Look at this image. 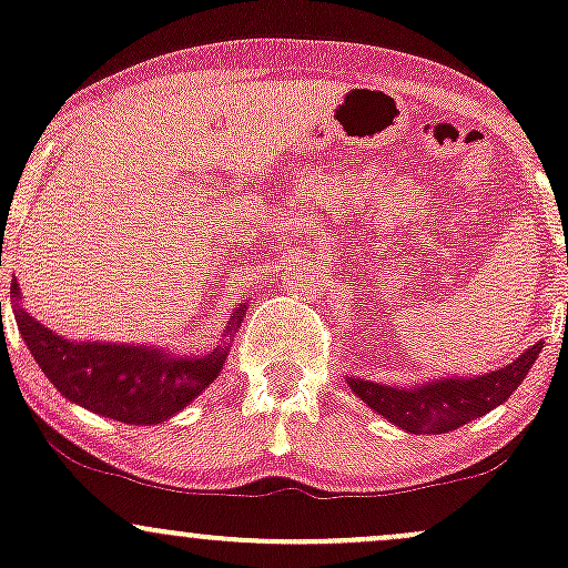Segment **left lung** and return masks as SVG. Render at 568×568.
Returning a JSON list of instances; mask_svg holds the SVG:
<instances>
[{
	"label": "left lung",
	"instance_id": "obj_1",
	"mask_svg": "<svg viewBox=\"0 0 568 568\" xmlns=\"http://www.w3.org/2000/svg\"><path fill=\"white\" fill-rule=\"evenodd\" d=\"M539 352L541 341L520 354L513 365L477 375V378L429 381V384L410 388L352 378L348 386L359 394L362 403L394 426H403L413 435H443V432L458 429L462 424L486 416L496 405L505 403L526 378Z\"/></svg>",
	"mask_w": 568,
	"mask_h": 568
}]
</instances>
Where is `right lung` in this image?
Here are the masks:
<instances>
[{
  "label": "right lung",
  "mask_w": 568,
  "mask_h": 568,
  "mask_svg": "<svg viewBox=\"0 0 568 568\" xmlns=\"http://www.w3.org/2000/svg\"><path fill=\"white\" fill-rule=\"evenodd\" d=\"M10 290V295L18 297V284ZM12 311L31 356L63 397L114 422L144 426L165 422L193 403L225 365V346L193 359L146 346L69 343L53 329L42 327L18 303ZM241 318L244 308H235L231 333Z\"/></svg>",
  "instance_id": "obj_1"
}]
</instances>
